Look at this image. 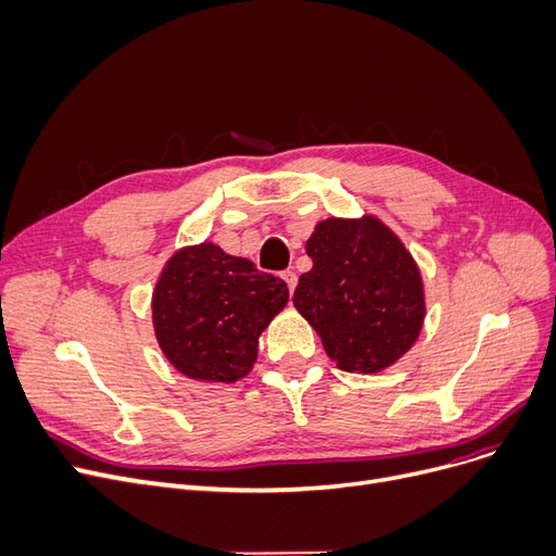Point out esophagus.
I'll use <instances>...</instances> for the list:
<instances>
[{
    "label": "esophagus",
    "instance_id": "esophagus-1",
    "mask_svg": "<svg viewBox=\"0 0 556 556\" xmlns=\"http://www.w3.org/2000/svg\"><path fill=\"white\" fill-rule=\"evenodd\" d=\"M282 280L287 282V287H289V292H294V289H296V282H299V276L294 274V271H282Z\"/></svg>",
    "mask_w": 556,
    "mask_h": 556
}]
</instances>
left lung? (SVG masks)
I'll return each instance as SVG.
<instances>
[{
  "instance_id": "8db88e82",
  "label": "left lung",
  "mask_w": 556,
  "mask_h": 556,
  "mask_svg": "<svg viewBox=\"0 0 556 556\" xmlns=\"http://www.w3.org/2000/svg\"><path fill=\"white\" fill-rule=\"evenodd\" d=\"M312 269L294 307L349 374L374 376L416 343L426 321V285L414 255L374 215L330 217L305 244Z\"/></svg>"
}]
</instances>
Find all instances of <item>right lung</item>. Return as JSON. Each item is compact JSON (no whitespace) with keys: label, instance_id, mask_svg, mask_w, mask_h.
<instances>
[{"label":"right lung","instance_id":"right-lung-1","mask_svg":"<svg viewBox=\"0 0 556 556\" xmlns=\"http://www.w3.org/2000/svg\"><path fill=\"white\" fill-rule=\"evenodd\" d=\"M287 301L285 280L205 240L169 255L151 294V321L178 374L230 384L251 374L260 334Z\"/></svg>","mask_w":556,"mask_h":556}]
</instances>
